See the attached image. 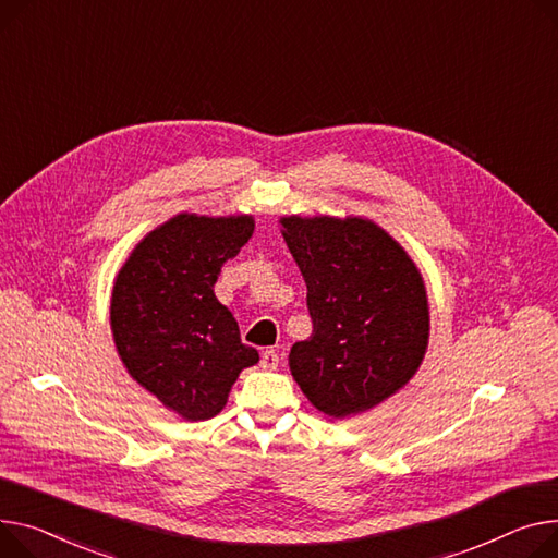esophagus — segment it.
<instances>
[{
	"label": "esophagus",
	"mask_w": 558,
	"mask_h": 558,
	"mask_svg": "<svg viewBox=\"0 0 558 558\" xmlns=\"http://www.w3.org/2000/svg\"><path fill=\"white\" fill-rule=\"evenodd\" d=\"M278 363H280V359L274 350H267V352H263V356H259V365H263L265 369H276Z\"/></svg>",
	"instance_id": "esophagus-1"
}]
</instances>
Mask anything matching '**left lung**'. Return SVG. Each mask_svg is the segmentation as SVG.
Here are the masks:
<instances>
[{
	"label": "left lung",
	"mask_w": 558,
	"mask_h": 558,
	"mask_svg": "<svg viewBox=\"0 0 558 558\" xmlns=\"http://www.w3.org/2000/svg\"><path fill=\"white\" fill-rule=\"evenodd\" d=\"M280 233L307 284L314 323L289 369L314 408L345 420L399 392L430 333L428 293L405 248L373 219L284 215Z\"/></svg>",
	"instance_id": "obj_1"
}]
</instances>
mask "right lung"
<instances>
[{
    "label": "right lung",
    "instance_id": "add662e5",
    "mask_svg": "<svg viewBox=\"0 0 558 558\" xmlns=\"http://www.w3.org/2000/svg\"><path fill=\"white\" fill-rule=\"evenodd\" d=\"M253 215L179 213L147 233L114 278L109 325L128 375L185 422L210 420L259 361L213 291L253 235Z\"/></svg>",
    "mask_w": 558,
    "mask_h": 558
}]
</instances>
